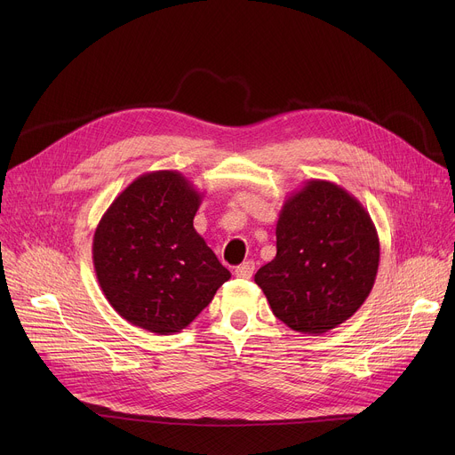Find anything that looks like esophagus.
Returning <instances> with one entry per match:
<instances>
[{
	"mask_svg": "<svg viewBox=\"0 0 455 455\" xmlns=\"http://www.w3.org/2000/svg\"><path fill=\"white\" fill-rule=\"evenodd\" d=\"M253 270H255L253 261H244L243 265L235 267V275L241 279H250L253 275Z\"/></svg>",
	"mask_w": 455,
	"mask_h": 455,
	"instance_id": "1",
	"label": "esophagus"
}]
</instances>
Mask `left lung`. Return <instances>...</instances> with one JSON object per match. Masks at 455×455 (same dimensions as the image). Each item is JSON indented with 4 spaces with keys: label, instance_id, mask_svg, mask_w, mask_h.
I'll return each instance as SVG.
<instances>
[{
    "label": "left lung",
    "instance_id": "left-lung-1",
    "mask_svg": "<svg viewBox=\"0 0 455 455\" xmlns=\"http://www.w3.org/2000/svg\"><path fill=\"white\" fill-rule=\"evenodd\" d=\"M275 235V257L253 277L274 315L315 337L351 318L379 263V239L363 205L333 181L307 180L286 198Z\"/></svg>",
    "mask_w": 455,
    "mask_h": 455
}]
</instances>
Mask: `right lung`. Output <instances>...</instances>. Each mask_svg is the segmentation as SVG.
<instances>
[{
	"mask_svg": "<svg viewBox=\"0 0 455 455\" xmlns=\"http://www.w3.org/2000/svg\"><path fill=\"white\" fill-rule=\"evenodd\" d=\"M204 194L178 171L129 183L93 235L97 281L113 309L146 331L185 330L230 272L194 228Z\"/></svg>",
	"mask_w": 455,
	"mask_h": 455,
	"instance_id": "1",
	"label": "right lung"
}]
</instances>
